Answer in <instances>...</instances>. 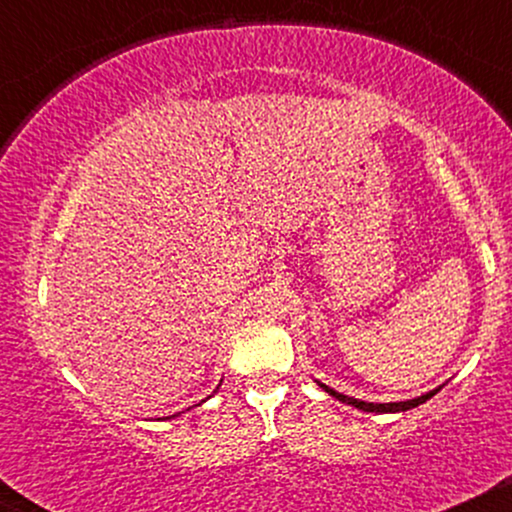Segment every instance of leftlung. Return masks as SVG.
Masks as SVG:
<instances>
[{
  "label": "left lung",
  "mask_w": 512,
  "mask_h": 512,
  "mask_svg": "<svg viewBox=\"0 0 512 512\" xmlns=\"http://www.w3.org/2000/svg\"><path fill=\"white\" fill-rule=\"evenodd\" d=\"M322 387V390L327 392V395H332L334 399H339V402H344V404H351V407H356V409H361V411H375V414H395V411H409V409H414V407H419V404H424L426 399H431L433 395H438L440 392V387H436V390H431V392H426V395H421V397H414V399H407V402H363V399H354V397H349V395H342V392H337V390H332V387H327V385H322V383H317Z\"/></svg>",
  "instance_id": "8db88e82"
}]
</instances>
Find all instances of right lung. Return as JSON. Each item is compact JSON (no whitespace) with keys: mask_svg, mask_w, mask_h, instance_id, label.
<instances>
[{"mask_svg":"<svg viewBox=\"0 0 512 512\" xmlns=\"http://www.w3.org/2000/svg\"><path fill=\"white\" fill-rule=\"evenodd\" d=\"M166 419H173V416H166Z\"/></svg>","mask_w":512,"mask_h":512,"instance_id":"1","label":"right lung"}]
</instances>
